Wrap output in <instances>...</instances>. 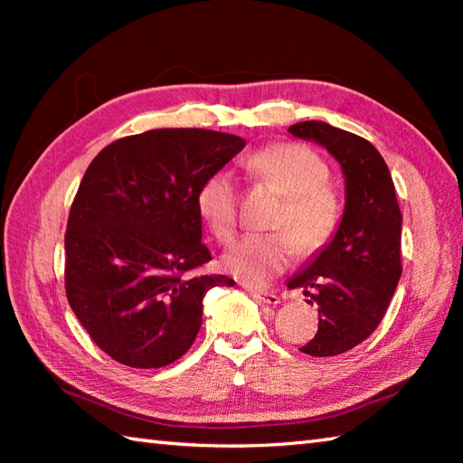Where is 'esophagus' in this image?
Instances as JSON below:
<instances>
[{"instance_id": "1", "label": "esophagus", "mask_w": 463, "mask_h": 463, "mask_svg": "<svg viewBox=\"0 0 463 463\" xmlns=\"http://www.w3.org/2000/svg\"><path fill=\"white\" fill-rule=\"evenodd\" d=\"M249 294L253 296L260 304H269V307H276V304H279V296L276 292H263V289L249 288Z\"/></svg>"}]
</instances>
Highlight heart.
<instances>
[{
	"label": "heart",
	"instance_id": "obj_1",
	"mask_svg": "<svg viewBox=\"0 0 463 463\" xmlns=\"http://www.w3.org/2000/svg\"><path fill=\"white\" fill-rule=\"evenodd\" d=\"M247 167L284 195L273 229L278 232L247 234L222 257L232 278L261 288L292 263L296 245L302 253L325 247L339 224V200L331 192L328 167L308 146L281 143L249 156ZM198 210L221 242L237 232V187L229 174H216L202 185Z\"/></svg>",
	"mask_w": 463,
	"mask_h": 463
}]
</instances>
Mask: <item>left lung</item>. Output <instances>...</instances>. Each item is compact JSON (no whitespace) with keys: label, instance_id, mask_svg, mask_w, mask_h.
<instances>
[{"label":"left lung","instance_id":"8db88e82","mask_svg":"<svg viewBox=\"0 0 463 463\" xmlns=\"http://www.w3.org/2000/svg\"><path fill=\"white\" fill-rule=\"evenodd\" d=\"M288 132L325 146L345 177L333 239L288 279L318 308V331L300 351L331 357L365 341L386 315L402 273V214L390 169L370 140L320 120L292 124Z\"/></svg>","mask_w":463,"mask_h":463}]
</instances>
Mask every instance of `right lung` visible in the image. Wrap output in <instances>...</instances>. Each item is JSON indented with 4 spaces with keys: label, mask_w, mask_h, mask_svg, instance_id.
<instances>
[{
    "label": "right lung",
    "mask_w": 463,
    "mask_h": 463,
    "mask_svg": "<svg viewBox=\"0 0 463 463\" xmlns=\"http://www.w3.org/2000/svg\"><path fill=\"white\" fill-rule=\"evenodd\" d=\"M245 138L203 128H156L101 148L69 213L65 288L101 351L151 370L182 357L202 326L210 288L194 276L213 260L202 242L198 194Z\"/></svg>",
    "instance_id": "add662e5"
}]
</instances>
